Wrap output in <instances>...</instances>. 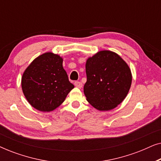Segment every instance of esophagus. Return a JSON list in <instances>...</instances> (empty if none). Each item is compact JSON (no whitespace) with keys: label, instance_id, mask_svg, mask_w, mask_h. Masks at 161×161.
Listing matches in <instances>:
<instances>
[{"label":"esophagus","instance_id":"1","mask_svg":"<svg viewBox=\"0 0 161 161\" xmlns=\"http://www.w3.org/2000/svg\"><path fill=\"white\" fill-rule=\"evenodd\" d=\"M75 86L77 88H79V89H81V88L83 87V83L80 82V81H76L75 83Z\"/></svg>","mask_w":161,"mask_h":161}]
</instances>
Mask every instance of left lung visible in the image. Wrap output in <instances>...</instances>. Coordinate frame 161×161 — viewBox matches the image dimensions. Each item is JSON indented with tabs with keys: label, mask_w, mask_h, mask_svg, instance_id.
Listing matches in <instances>:
<instances>
[{
	"label": "left lung",
	"mask_w": 161,
	"mask_h": 161,
	"mask_svg": "<svg viewBox=\"0 0 161 161\" xmlns=\"http://www.w3.org/2000/svg\"><path fill=\"white\" fill-rule=\"evenodd\" d=\"M87 80L83 87L86 100L99 111H110L128 94L132 83L130 69L116 53L101 50L86 63Z\"/></svg>",
	"instance_id": "8db88e82"
}]
</instances>
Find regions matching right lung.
I'll list each match as a JSON object with an SVG mask.
<instances>
[{
    "label": "right lung",
    "instance_id": "right-lung-1",
    "mask_svg": "<svg viewBox=\"0 0 161 161\" xmlns=\"http://www.w3.org/2000/svg\"><path fill=\"white\" fill-rule=\"evenodd\" d=\"M62 64L60 56L47 52L35 58L23 72V92L31 105L38 111H53L74 88Z\"/></svg>",
    "mask_w": 161,
    "mask_h": 161
}]
</instances>
